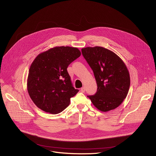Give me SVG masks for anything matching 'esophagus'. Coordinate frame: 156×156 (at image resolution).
<instances>
[{"label": "esophagus", "mask_w": 156, "mask_h": 156, "mask_svg": "<svg viewBox=\"0 0 156 156\" xmlns=\"http://www.w3.org/2000/svg\"><path fill=\"white\" fill-rule=\"evenodd\" d=\"M80 91L81 92H85V87H81V89H80Z\"/></svg>", "instance_id": "34e87169"}]
</instances>
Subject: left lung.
I'll use <instances>...</instances> for the list:
<instances>
[{"label": "left lung", "mask_w": 156, "mask_h": 156, "mask_svg": "<svg viewBox=\"0 0 156 156\" xmlns=\"http://www.w3.org/2000/svg\"><path fill=\"white\" fill-rule=\"evenodd\" d=\"M81 52L94 72L97 85L95 95L87 97L102 112L116 109L126 97L130 85L125 64L115 53L102 47L83 48Z\"/></svg>", "instance_id": "left-lung-1"}]
</instances>
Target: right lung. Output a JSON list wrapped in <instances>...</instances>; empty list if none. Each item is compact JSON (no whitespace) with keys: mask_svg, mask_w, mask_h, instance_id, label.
<instances>
[{"mask_svg":"<svg viewBox=\"0 0 156 156\" xmlns=\"http://www.w3.org/2000/svg\"><path fill=\"white\" fill-rule=\"evenodd\" d=\"M80 55L78 48L61 46L37 56L29 69L27 89L39 109L55 114L69 105L79 90L73 87L67 68Z\"/></svg>","mask_w":156,"mask_h":156,"instance_id":"right-lung-1","label":"right lung"}]
</instances>
